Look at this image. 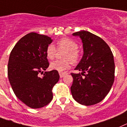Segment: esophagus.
<instances>
[{"instance_id":"34e87169","label":"esophagus","mask_w":127,"mask_h":127,"mask_svg":"<svg viewBox=\"0 0 127 127\" xmlns=\"http://www.w3.org/2000/svg\"><path fill=\"white\" fill-rule=\"evenodd\" d=\"M66 75V73L65 72H59V76H60L61 78H63L64 75Z\"/></svg>"}]
</instances>
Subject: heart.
<instances>
[{"label": "heart", "instance_id": "1", "mask_svg": "<svg viewBox=\"0 0 127 127\" xmlns=\"http://www.w3.org/2000/svg\"><path fill=\"white\" fill-rule=\"evenodd\" d=\"M58 50H65L63 58L64 60L55 61L51 63L50 67L52 70L59 72L67 70L70 66L71 63L77 64L80 60V53L78 51L79 45L73 39L68 37H64L57 42ZM57 48L53 44L48 45L46 49V56L48 59L53 60L57 54Z\"/></svg>", "mask_w": 127, "mask_h": 127}]
</instances>
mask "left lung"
<instances>
[{"instance_id": "left-lung-1", "label": "left lung", "mask_w": 127, "mask_h": 127, "mask_svg": "<svg viewBox=\"0 0 127 127\" xmlns=\"http://www.w3.org/2000/svg\"><path fill=\"white\" fill-rule=\"evenodd\" d=\"M73 35L80 36L82 39L84 55L75 68L82 72L71 73L73 78L71 95L80 104H96L106 96L114 82L113 54L106 42L96 35L86 31Z\"/></svg>"}]
</instances>
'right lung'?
Returning <instances> with one entry per match:
<instances>
[{
    "mask_svg": "<svg viewBox=\"0 0 127 127\" xmlns=\"http://www.w3.org/2000/svg\"><path fill=\"white\" fill-rule=\"evenodd\" d=\"M52 41L50 37L29 33L20 39L11 50L7 65L8 79L15 95L33 109L43 107L51 102L52 89L58 82L56 70L45 71L49 63L46 49Z\"/></svg>",
    "mask_w": 127,
    "mask_h": 127,
    "instance_id": "1",
    "label": "right lung"
}]
</instances>
